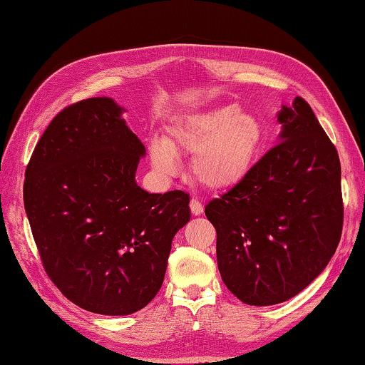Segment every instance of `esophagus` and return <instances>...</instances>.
<instances>
[{"label":"esophagus","instance_id":"obj_1","mask_svg":"<svg viewBox=\"0 0 365 365\" xmlns=\"http://www.w3.org/2000/svg\"><path fill=\"white\" fill-rule=\"evenodd\" d=\"M190 208H191V213L195 216H197V215L204 212V207H202V204H200V200L197 197H192L190 200Z\"/></svg>","mask_w":365,"mask_h":365}]
</instances>
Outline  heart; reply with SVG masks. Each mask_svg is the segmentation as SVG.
<instances>
[{
  "label": "heart",
  "mask_w": 365,
  "mask_h": 365,
  "mask_svg": "<svg viewBox=\"0 0 365 365\" xmlns=\"http://www.w3.org/2000/svg\"><path fill=\"white\" fill-rule=\"evenodd\" d=\"M263 128L251 114L227 105L177 122L168 139H153L150 157L163 174L175 170V153H192L191 173L210 190L230 188L250 174L263 147Z\"/></svg>",
  "instance_id": "b5f03b06"
}]
</instances>
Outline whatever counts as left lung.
Listing matches in <instances>:
<instances>
[{
    "label": "left lung",
    "mask_w": 365,
    "mask_h": 365,
    "mask_svg": "<svg viewBox=\"0 0 365 365\" xmlns=\"http://www.w3.org/2000/svg\"><path fill=\"white\" fill-rule=\"evenodd\" d=\"M281 143L205 207L224 284L250 306L293 298L334 255L344 226L340 161L304 98L277 114Z\"/></svg>",
    "instance_id": "8db88e82"
}]
</instances>
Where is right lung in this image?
I'll list each match as a JSON object with an SVG mask.
<instances>
[{"instance_id":"1","label":"right lung","mask_w":365,"mask_h":365,"mask_svg":"<svg viewBox=\"0 0 365 365\" xmlns=\"http://www.w3.org/2000/svg\"><path fill=\"white\" fill-rule=\"evenodd\" d=\"M113 98L64 108L26 166L23 200L45 273L73 304L102 315L145 307L165 279L190 196L135 180L145 147Z\"/></svg>"}]
</instances>
